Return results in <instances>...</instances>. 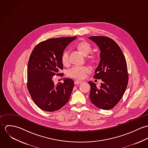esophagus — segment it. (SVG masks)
I'll return each instance as SVG.
<instances>
[{
    "label": "esophagus",
    "instance_id": "esophagus-1",
    "mask_svg": "<svg viewBox=\"0 0 148 148\" xmlns=\"http://www.w3.org/2000/svg\"><path fill=\"white\" fill-rule=\"evenodd\" d=\"M83 83V82H82V81L76 80V81H75V84L79 85L80 84H81V83Z\"/></svg>",
    "mask_w": 148,
    "mask_h": 148
}]
</instances>
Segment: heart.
<instances>
[{
	"mask_svg": "<svg viewBox=\"0 0 148 148\" xmlns=\"http://www.w3.org/2000/svg\"><path fill=\"white\" fill-rule=\"evenodd\" d=\"M77 48L84 56L88 55L92 51V47L89 42L82 41L76 45ZM61 60L64 65H67L69 62V52L68 49L64 50L62 55ZM89 72V69L85 66L75 65L68 69V75L69 76L76 79H83L86 75Z\"/></svg>",
	"mask_w": 148,
	"mask_h": 148,
	"instance_id": "1",
	"label": "heart"
}]
</instances>
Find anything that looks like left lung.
<instances>
[{"mask_svg": "<svg viewBox=\"0 0 148 148\" xmlns=\"http://www.w3.org/2000/svg\"><path fill=\"white\" fill-rule=\"evenodd\" d=\"M100 50V61L95 71L93 77L101 79L100 87L89 82L90 85L89 97L98 108L112 109L123 97L128 83V74L125 56L118 44L105 36H91Z\"/></svg>", "mask_w": 148, "mask_h": 148, "instance_id": "obj_1", "label": "left lung"}]
</instances>
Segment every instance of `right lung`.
Masks as SVG:
<instances>
[{"label": "right lung", "mask_w": 148, "mask_h": 148, "mask_svg": "<svg viewBox=\"0 0 148 148\" xmlns=\"http://www.w3.org/2000/svg\"><path fill=\"white\" fill-rule=\"evenodd\" d=\"M77 37L49 39L32 51L27 67V87L34 103L45 112L58 110L69 101L74 82L68 78L54 84L53 76L63 69L62 55Z\"/></svg>", "instance_id": "add662e5"}]
</instances>
